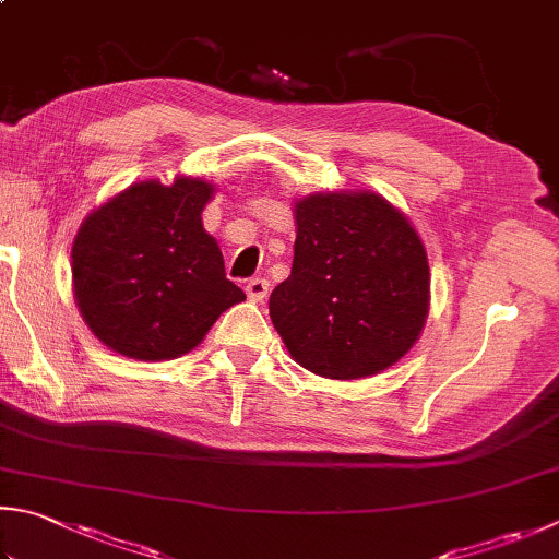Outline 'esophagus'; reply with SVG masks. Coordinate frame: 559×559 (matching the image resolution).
<instances>
[{
  "label": "esophagus",
  "instance_id": "obj_1",
  "mask_svg": "<svg viewBox=\"0 0 559 559\" xmlns=\"http://www.w3.org/2000/svg\"><path fill=\"white\" fill-rule=\"evenodd\" d=\"M270 292V282L262 280V277H252L248 284H246V294L252 299V301H262L267 297Z\"/></svg>",
  "mask_w": 559,
  "mask_h": 559
}]
</instances>
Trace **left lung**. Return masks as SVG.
<instances>
[{
	"label": "left lung",
	"mask_w": 559,
	"mask_h": 559,
	"mask_svg": "<svg viewBox=\"0 0 559 559\" xmlns=\"http://www.w3.org/2000/svg\"><path fill=\"white\" fill-rule=\"evenodd\" d=\"M292 275L270 294V319L294 360L331 379L386 370L428 313V258L414 226L372 192L297 204Z\"/></svg>",
	"instance_id": "8db88e82"
}]
</instances>
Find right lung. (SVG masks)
Instances as JSON below:
<instances>
[{
	"label": "right lung",
	"mask_w": 559,
	"mask_h": 559,
	"mask_svg": "<svg viewBox=\"0 0 559 559\" xmlns=\"http://www.w3.org/2000/svg\"><path fill=\"white\" fill-rule=\"evenodd\" d=\"M214 187L192 177L133 185L84 218L72 243L75 299L92 333L135 360H170L202 343L246 294L202 226Z\"/></svg>",
	"instance_id": "add662e5"
}]
</instances>
